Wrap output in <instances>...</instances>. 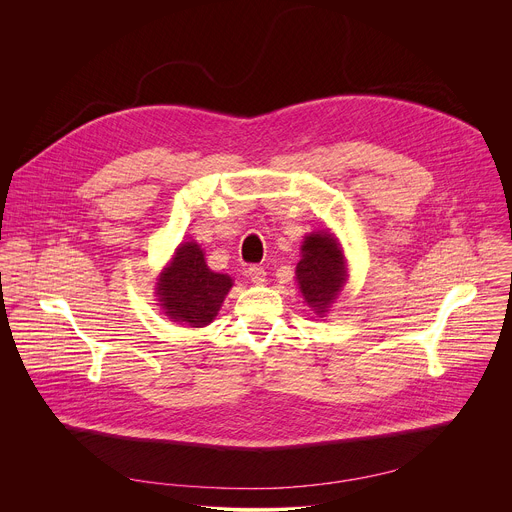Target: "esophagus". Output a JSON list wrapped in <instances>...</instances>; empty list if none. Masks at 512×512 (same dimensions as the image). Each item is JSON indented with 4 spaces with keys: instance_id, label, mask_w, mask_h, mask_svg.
<instances>
[{
    "instance_id": "34e87169",
    "label": "esophagus",
    "mask_w": 512,
    "mask_h": 512,
    "mask_svg": "<svg viewBox=\"0 0 512 512\" xmlns=\"http://www.w3.org/2000/svg\"><path fill=\"white\" fill-rule=\"evenodd\" d=\"M247 275H249V279L253 281V283H263L265 281V269L263 267H259V265H251L249 269H247Z\"/></svg>"
}]
</instances>
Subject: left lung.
Listing matches in <instances>:
<instances>
[{"label": "left lung", "mask_w": 512, "mask_h": 512, "mask_svg": "<svg viewBox=\"0 0 512 512\" xmlns=\"http://www.w3.org/2000/svg\"><path fill=\"white\" fill-rule=\"evenodd\" d=\"M296 281L308 306L322 318L346 283L344 253L330 231L304 237Z\"/></svg>", "instance_id": "8db88e82"}]
</instances>
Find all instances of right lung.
I'll list each match as a JSON object with an SVG mask.
<instances>
[{"label":"right lung","instance_id":"obj_1","mask_svg":"<svg viewBox=\"0 0 512 512\" xmlns=\"http://www.w3.org/2000/svg\"><path fill=\"white\" fill-rule=\"evenodd\" d=\"M231 287L233 279L227 273L210 271L200 245L188 241L176 249L160 273L156 294L172 322L202 328L216 318Z\"/></svg>","mask_w":512,"mask_h":512}]
</instances>
